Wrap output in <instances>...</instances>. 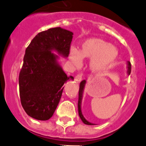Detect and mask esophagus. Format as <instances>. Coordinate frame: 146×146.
<instances>
[{"label": "esophagus", "instance_id": "34e87169", "mask_svg": "<svg viewBox=\"0 0 146 146\" xmlns=\"http://www.w3.org/2000/svg\"><path fill=\"white\" fill-rule=\"evenodd\" d=\"M81 80H82V76H81V74L77 75V76H76V77H75V81H76V82L79 83L80 81H81Z\"/></svg>", "mask_w": 146, "mask_h": 146}]
</instances>
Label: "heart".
<instances>
[{"label":"heart","mask_w":146,"mask_h":146,"mask_svg":"<svg viewBox=\"0 0 146 146\" xmlns=\"http://www.w3.org/2000/svg\"><path fill=\"white\" fill-rule=\"evenodd\" d=\"M69 58L73 65L81 66L83 58H90L89 68L96 73L110 69L118 58V50L110 42L99 38H89L82 42L81 50L72 47L69 50Z\"/></svg>","instance_id":"b5f03b06"}]
</instances>
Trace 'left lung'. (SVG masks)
Wrapping results in <instances>:
<instances>
[{"label":"left lung","mask_w":146,"mask_h":146,"mask_svg":"<svg viewBox=\"0 0 146 146\" xmlns=\"http://www.w3.org/2000/svg\"><path fill=\"white\" fill-rule=\"evenodd\" d=\"M127 74L130 75V72H131V64L129 61L127 62ZM86 83V80H84L81 82L80 84V88H79V92H78V114H79L80 118L81 119L82 122H84V124L88 125H94L95 124L92 123V122H88L86 119H85V117H84L82 114V111H81V102H82V98H83V94H84V88H85Z\"/></svg>","instance_id":"8db88e82"}]
</instances>
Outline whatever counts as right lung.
Instances as JSON below:
<instances>
[{"mask_svg":"<svg viewBox=\"0 0 146 146\" xmlns=\"http://www.w3.org/2000/svg\"><path fill=\"white\" fill-rule=\"evenodd\" d=\"M73 33L61 27L39 32L26 49L19 78L21 103L29 116L47 120L54 114L62 96L67 76L58 62L68 58Z\"/></svg>","mask_w":146,"mask_h":146,"instance_id":"obj_1","label":"right lung"}]
</instances>
